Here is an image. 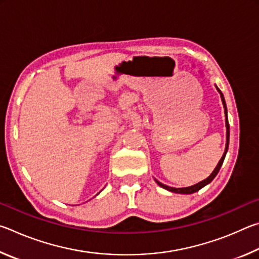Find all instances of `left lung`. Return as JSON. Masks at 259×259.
Returning <instances> with one entry per match:
<instances>
[{"instance_id": "8db88e82", "label": "left lung", "mask_w": 259, "mask_h": 259, "mask_svg": "<svg viewBox=\"0 0 259 259\" xmlns=\"http://www.w3.org/2000/svg\"><path fill=\"white\" fill-rule=\"evenodd\" d=\"M216 88H217V87H216ZM217 90H218V93L221 94V98H222V102H223V106H224V111H225L226 147H225V152H224V154H223L222 159L219 160L218 164L216 165V168H214V170H213V171L211 172V175H210V176H209L208 178H205L204 181L200 182V183H198V184H195V185H193V186H190V187H182V188L170 187V186H166V185H164V184H162V183H160L159 181H156V179H155V182L157 183V185L161 186V187H163L164 190H168V191H170V192H174V193H179V194H192V193L198 192L199 190H201V188L204 187L205 185H208V184H209L210 182H212V179L217 176V174H218V171H219V169H221V166H222V164H223V162H224V159H225V156H226L227 150H229V142H230V124H229V119H227V108H226V103H225L224 96H223L222 91L219 90L218 88H217Z\"/></svg>"}]
</instances>
